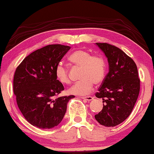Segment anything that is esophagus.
<instances>
[{"mask_svg":"<svg viewBox=\"0 0 154 154\" xmlns=\"http://www.w3.org/2000/svg\"><path fill=\"white\" fill-rule=\"evenodd\" d=\"M82 99L83 100H86L88 101H90L92 100H93V97L92 96H87V97H82Z\"/></svg>","mask_w":154,"mask_h":154,"instance_id":"1","label":"esophagus"}]
</instances>
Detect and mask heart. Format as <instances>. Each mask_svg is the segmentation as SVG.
I'll return each instance as SVG.
<instances>
[{
    "label": "heart",
    "mask_w": 154,
    "mask_h": 154,
    "mask_svg": "<svg viewBox=\"0 0 154 154\" xmlns=\"http://www.w3.org/2000/svg\"><path fill=\"white\" fill-rule=\"evenodd\" d=\"M69 62L80 67L79 77L81 79L69 89L72 94L79 95H88L92 91L94 83L100 84L103 81L106 72V63L103 57L91 55L89 51L77 49L69 57ZM55 76L61 84L68 85L71 82L67 68L59 64L55 69Z\"/></svg>",
    "instance_id": "obj_1"
}]
</instances>
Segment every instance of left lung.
Wrapping results in <instances>:
<instances>
[{
  "label": "left lung",
  "instance_id": "8db88e82",
  "mask_svg": "<svg viewBox=\"0 0 154 154\" xmlns=\"http://www.w3.org/2000/svg\"><path fill=\"white\" fill-rule=\"evenodd\" d=\"M109 63V72L95 96L102 98L103 107L95 118L101 125L114 127L130 116L140 92V79L132 58L114 45L96 43Z\"/></svg>",
  "mask_w": 154,
  "mask_h": 154
}]
</instances>
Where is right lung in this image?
I'll return each mask as SVG.
<instances>
[{
    "label": "right lung",
    "instance_id": "add662e5",
    "mask_svg": "<svg viewBox=\"0 0 154 154\" xmlns=\"http://www.w3.org/2000/svg\"><path fill=\"white\" fill-rule=\"evenodd\" d=\"M68 46L50 44L31 53L16 68L14 92L26 120L39 128L50 129L61 123L66 105L74 95L57 97L64 90L55 69Z\"/></svg>",
    "mask_w": 154,
    "mask_h": 154
}]
</instances>
